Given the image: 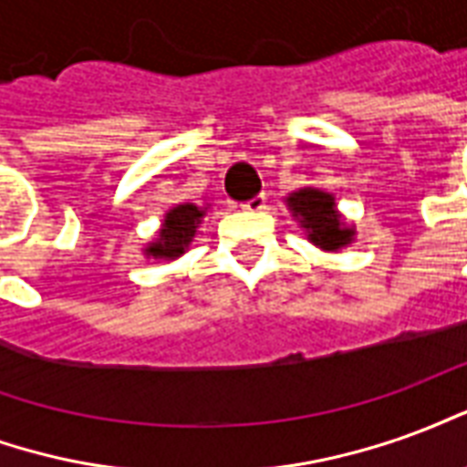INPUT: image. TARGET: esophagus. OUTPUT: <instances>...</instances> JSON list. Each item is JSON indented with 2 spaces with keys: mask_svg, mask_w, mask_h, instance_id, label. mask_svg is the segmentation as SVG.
I'll list each match as a JSON object with an SVG mask.
<instances>
[{
  "mask_svg": "<svg viewBox=\"0 0 467 467\" xmlns=\"http://www.w3.org/2000/svg\"><path fill=\"white\" fill-rule=\"evenodd\" d=\"M265 204H267V197H265V194H257L250 202L243 204V210H247V213H260V210H265Z\"/></svg>",
  "mask_w": 467,
  "mask_h": 467,
  "instance_id": "1",
  "label": "esophagus"
}]
</instances>
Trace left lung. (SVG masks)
Returning <instances> with one entry per match:
<instances>
[{"label":"left lung","mask_w":467,"mask_h":467,"mask_svg":"<svg viewBox=\"0 0 467 467\" xmlns=\"http://www.w3.org/2000/svg\"><path fill=\"white\" fill-rule=\"evenodd\" d=\"M285 204L315 247L325 253H337L355 243V224L340 214L335 194L320 187H300L285 197Z\"/></svg>","instance_id":"obj_1"}]
</instances>
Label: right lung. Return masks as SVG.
<instances>
[{"label": "right lung", "instance_id": "1", "mask_svg": "<svg viewBox=\"0 0 467 467\" xmlns=\"http://www.w3.org/2000/svg\"><path fill=\"white\" fill-rule=\"evenodd\" d=\"M210 210V204L182 202L174 204L172 210L164 213V220L157 230V237L144 247V257L152 260H177L182 257L192 244L197 227L202 224V217Z\"/></svg>", "mask_w": 467, "mask_h": 467}]
</instances>
